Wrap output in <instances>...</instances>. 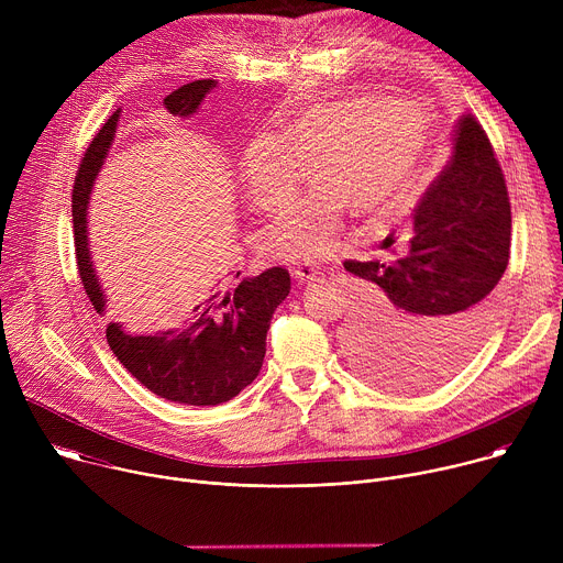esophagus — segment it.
<instances>
[{
    "instance_id": "1",
    "label": "esophagus",
    "mask_w": 563,
    "mask_h": 563,
    "mask_svg": "<svg viewBox=\"0 0 563 563\" xmlns=\"http://www.w3.org/2000/svg\"><path fill=\"white\" fill-rule=\"evenodd\" d=\"M294 278L298 285H305V283H311V280H318L320 278V272L311 265H300L294 269Z\"/></svg>"
}]
</instances>
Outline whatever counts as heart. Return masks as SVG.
<instances>
[{
	"label": "heart",
	"mask_w": 563,
	"mask_h": 563,
	"mask_svg": "<svg viewBox=\"0 0 563 563\" xmlns=\"http://www.w3.org/2000/svg\"><path fill=\"white\" fill-rule=\"evenodd\" d=\"M428 146V118L410 102L358 96L318 104L243 157L250 200L283 211L311 178L320 183L267 231L272 254L316 263L336 254L345 216L389 209L410 187Z\"/></svg>",
	"instance_id": "b5f03b06"
}]
</instances>
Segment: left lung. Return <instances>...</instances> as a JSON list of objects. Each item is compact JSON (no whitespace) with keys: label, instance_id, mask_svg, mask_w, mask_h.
<instances>
[{"label":"left lung","instance_id":"left-lung-1","mask_svg":"<svg viewBox=\"0 0 563 563\" xmlns=\"http://www.w3.org/2000/svg\"><path fill=\"white\" fill-rule=\"evenodd\" d=\"M510 198L495 148L472 113L459 115L448 165L410 218L404 252L389 261H345L376 285L347 343L354 365L391 389H428L481 345L495 287L510 261ZM396 243L394 229L383 250Z\"/></svg>","mask_w":563,"mask_h":563}]
</instances>
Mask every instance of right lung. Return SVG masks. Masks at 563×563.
Masks as SVG:
<instances>
[{
  "instance_id": "add662e5",
  "label": "right lung",
  "mask_w": 563,
  "mask_h": 563,
  "mask_svg": "<svg viewBox=\"0 0 563 563\" xmlns=\"http://www.w3.org/2000/svg\"><path fill=\"white\" fill-rule=\"evenodd\" d=\"M216 82L196 79L165 98L174 115L196 113ZM120 111L96 133L73 183V240L79 280L93 307L104 313V298L89 261L87 205L98 169L115 135ZM240 272L235 274V278ZM291 276L272 267L243 278L231 291H218L194 307L187 325L153 336H131L120 323H107V341L118 361L155 396L185 406H220L245 389L261 372L274 309L287 298Z\"/></svg>"
}]
</instances>
